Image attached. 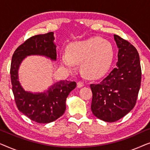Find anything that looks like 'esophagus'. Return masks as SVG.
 Instances as JSON below:
<instances>
[{"mask_svg": "<svg viewBox=\"0 0 150 150\" xmlns=\"http://www.w3.org/2000/svg\"><path fill=\"white\" fill-rule=\"evenodd\" d=\"M84 85H85V84H84L83 81H79L77 83V87L79 88H81L82 87H83Z\"/></svg>", "mask_w": 150, "mask_h": 150, "instance_id": "esophagus-1", "label": "esophagus"}]
</instances>
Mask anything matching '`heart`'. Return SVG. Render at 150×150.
<instances>
[{
  "instance_id": "obj_1",
  "label": "heart",
  "mask_w": 150,
  "mask_h": 150,
  "mask_svg": "<svg viewBox=\"0 0 150 150\" xmlns=\"http://www.w3.org/2000/svg\"><path fill=\"white\" fill-rule=\"evenodd\" d=\"M114 54L113 46L110 42L100 38H91L69 44L67 52L61 55V61L69 69L80 63L81 73L89 79H96L108 71Z\"/></svg>"
}]
</instances>
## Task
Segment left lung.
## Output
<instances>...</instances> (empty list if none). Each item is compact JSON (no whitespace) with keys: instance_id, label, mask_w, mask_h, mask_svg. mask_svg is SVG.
I'll return each instance as SVG.
<instances>
[{"instance_id":"obj_1","label":"left lung","mask_w":150,"mask_h":150,"mask_svg":"<svg viewBox=\"0 0 150 150\" xmlns=\"http://www.w3.org/2000/svg\"><path fill=\"white\" fill-rule=\"evenodd\" d=\"M119 48L116 67L98 84H91L93 114L114 122L134 108L141 87V67L138 51L128 41L114 35Z\"/></svg>"}]
</instances>
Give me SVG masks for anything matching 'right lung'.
Masks as SVG:
<instances>
[{
	"instance_id": "add662e5",
	"label": "right lung",
	"mask_w": 150,
	"mask_h": 150,
	"mask_svg": "<svg viewBox=\"0 0 150 150\" xmlns=\"http://www.w3.org/2000/svg\"><path fill=\"white\" fill-rule=\"evenodd\" d=\"M53 32L30 37L17 48L12 56L10 74L14 99L18 110L34 122L47 124L56 120L64 113L65 100L76 87V82L67 80L54 83L48 91L41 93L25 91L18 81V70L26 56L44 55L56 60V45Z\"/></svg>"
}]
</instances>
